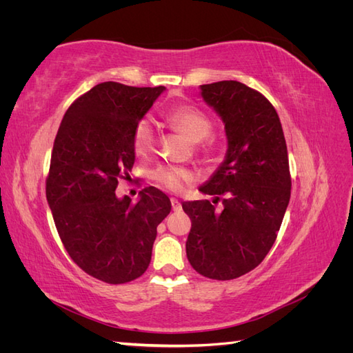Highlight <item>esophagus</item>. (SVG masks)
I'll list each match as a JSON object with an SVG mask.
<instances>
[{"label":"esophagus","mask_w":353,"mask_h":353,"mask_svg":"<svg viewBox=\"0 0 353 353\" xmlns=\"http://www.w3.org/2000/svg\"><path fill=\"white\" fill-rule=\"evenodd\" d=\"M170 206H172L174 212H181V210H183V206H181V203L176 199H170Z\"/></svg>","instance_id":"34e87169"}]
</instances>
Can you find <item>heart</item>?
<instances>
[{
  "mask_svg": "<svg viewBox=\"0 0 353 353\" xmlns=\"http://www.w3.org/2000/svg\"><path fill=\"white\" fill-rule=\"evenodd\" d=\"M168 121L170 125H174L181 132H184L191 141L197 143V145L203 150H209L210 143H203V140L210 134L212 131V122L209 117L193 105H175V108L169 109L166 113ZM156 141V126L150 117H144V119L138 121L134 128L132 134V145L134 152L138 156H143L148 153L153 148ZM153 179L156 183L172 193H178L183 190L187 184L193 183L197 179L196 170L183 166H174V165H160L154 169Z\"/></svg>",
  "mask_w": 353,
  "mask_h": 353,
  "instance_id": "b5f03b06",
  "label": "heart"
}]
</instances>
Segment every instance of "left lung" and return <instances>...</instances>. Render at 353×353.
<instances>
[{"instance_id":"obj_1","label":"left lung","mask_w":353,"mask_h":353,"mask_svg":"<svg viewBox=\"0 0 353 353\" xmlns=\"http://www.w3.org/2000/svg\"><path fill=\"white\" fill-rule=\"evenodd\" d=\"M200 95L221 117L227 153L199 187L222 200L184 201L191 219L185 243L193 268L212 280H232L254 270L268 254L290 201L292 179L285 138L272 104L237 81L200 85Z\"/></svg>"}]
</instances>
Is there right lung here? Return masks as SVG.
<instances>
[{
    "instance_id": "obj_1",
    "label": "right lung",
    "mask_w": 353,
    "mask_h": 353,
    "mask_svg": "<svg viewBox=\"0 0 353 353\" xmlns=\"http://www.w3.org/2000/svg\"><path fill=\"white\" fill-rule=\"evenodd\" d=\"M165 90L95 85L68 109L56 135L48 206L73 262L104 283L123 284L145 272L157 225L172 208L156 187L143 188L137 203L114 193L135 162L134 128Z\"/></svg>"
}]
</instances>
